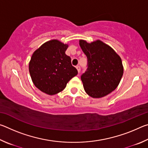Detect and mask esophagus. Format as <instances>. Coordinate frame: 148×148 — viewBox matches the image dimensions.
<instances>
[{
	"label": "esophagus",
	"instance_id": "1",
	"mask_svg": "<svg viewBox=\"0 0 148 148\" xmlns=\"http://www.w3.org/2000/svg\"><path fill=\"white\" fill-rule=\"evenodd\" d=\"M76 69L77 70V71H78V72H79L80 70H81V67H80L79 65H77V66H76Z\"/></svg>",
	"mask_w": 148,
	"mask_h": 148
}]
</instances>
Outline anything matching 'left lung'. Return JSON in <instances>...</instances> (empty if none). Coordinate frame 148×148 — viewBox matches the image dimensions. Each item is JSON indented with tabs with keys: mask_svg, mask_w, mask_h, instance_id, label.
Wrapping results in <instances>:
<instances>
[{
	"mask_svg": "<svg viewBox=\"0 0 148 148\" xmlns=\"http://www.w3.org/2000/svg\"><path fill=\"white\" fill-rule=\"evenodd\" d=\"M79 46L87 59V69L81 76L87 94L101 98L114 91L123 74L120 57L101 40L89 44L80 40Z\"/></svg>",
	"mask_w": 148,
	"mask_h": 148,
	"instance_id": "left-lung-1",
	"label": "left lung"
}]
</instances>
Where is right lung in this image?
I'll use <instances>...</instances> for the list:
<instances>
[{
    "instance_id": "obj_1",
    "label": "right lung",
    "mask_w": 148,
    "mask_h": 148,
    "mask_svg": "<svg viewBox=\"0 0 148 148\" xmlns=\"http://www.w3.org/2000/svg\"><path fill=\"white\" fill-rule=\"evenodd\" d=\"M68 45L57 40L46 42L32 54L29 72L32 82L41 91L49 95L62 91L77 74L71 58L65 54Z\"/></svg>"
}]
</instances>
